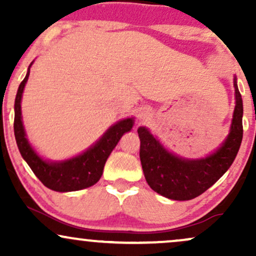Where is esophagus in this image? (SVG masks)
Masks as SVG:
<instances>
[{"mask_svg":"<svg viewBox=\"0 0 256 256\" xmlns=\"http://www.w3.org/2000/svg\"><path fill=\"white\" fill-rule=\"evenodd\" d=\"M146 119V113H140V114H138V120H140V122H144Z\"/></svg>","mask_w":256,"mask_h":256,"instance_id":"obj_1","label":"esophagus"}]
</instances>
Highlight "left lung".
Returning a JSON list of instances; mask_svg holds the SVG:
<instances>
[{
  "mask_svg": "<svg viewBox=\"0 0 256 256\" xmlns=\"http://www.w3.org/2000/svg\"><path fill=\"white\" fill-rule=\"evenodd\" d=\"M236 107L231 131L214 154L200 160H185L171 154L146 128L137 130L140 140V158L146 183L154 192L167 198L186 201L198 198L210 189L232 165L243 137V104L234 82Z\"/></svg>",
  "mask_w": 256,
  "mask_h": 256,
  "instance_id": "8db88e82",
  "label": "left lung"
}]
</instances>
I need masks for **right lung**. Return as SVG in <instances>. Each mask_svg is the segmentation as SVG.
Returning a JSON list of instances; mask_svg holds the SVG:
<instances>
[{
    "label": "right lung",
    "instance_id": "1",
    "mask_svg": "<svg viewBox=\"0 0 256 256\" xmlns=\"http://www.w3.org/2000/svg\"><path fill=\"white\" fill-rule=\"evenodd\" d=\"M31 66V64H30ZM30 76V67L26 77L18 89L16 104H14V134L20 154L31 167L42 183L54 192H76L96 184L101 178L104 167L108 156L118 144L120 137L130 131L134 126V120L125 119L116 122L104 134V136L79 156L70 158L62 162H46L40 158L26 140L24 126L22 122V96L25 84Z\"/></svg>",
    "mask_w": 256,
    "mask_h": 256
}]
</instances>
